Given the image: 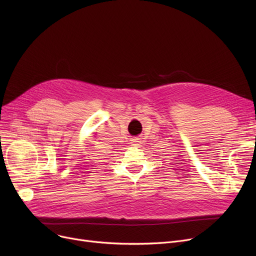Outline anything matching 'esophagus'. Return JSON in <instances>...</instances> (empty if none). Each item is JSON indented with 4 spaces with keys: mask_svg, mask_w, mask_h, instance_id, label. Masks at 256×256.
Wrapping results in <instances>:
<instances>
[{
    "mask_svg": "<svg viewBox=\"0 0 256 256\" xmlns=\"http://www.w3.org/2000/svg\"><path fill=\"white\" fill-rule=\"evenodd\" d=\"M132 141L134 145H138V144H139V139H137V138H136V139H132Z\"/></svg>",
    "mask_w": 256,
    "mask_h": 256,
    "instance_id": "esophagus-1",
    "label": "esophagus"
}]
</instances>
